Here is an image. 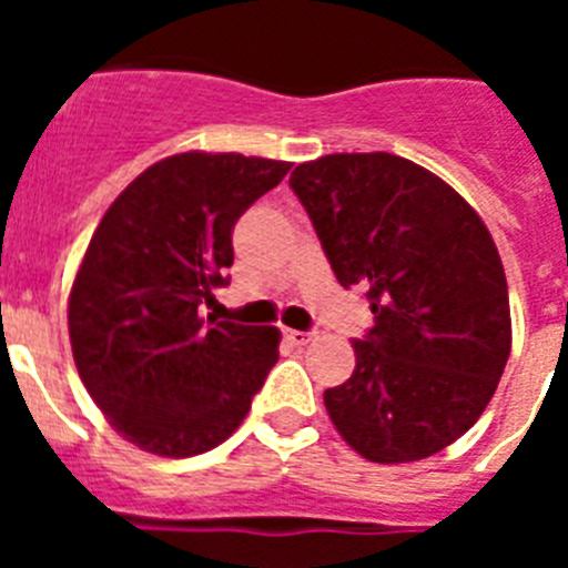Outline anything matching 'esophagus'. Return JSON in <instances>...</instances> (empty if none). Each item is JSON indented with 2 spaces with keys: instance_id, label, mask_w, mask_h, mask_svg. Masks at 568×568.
I'll return each instance as SVG.
<instances>
[{
  "instance_id": "1",
  "label": "esophagus",
  "mask_w": 568,
  "mask_h": 568,
  "mask_svg": "<svg viewBox=\"0 0 568 568\" xmlns=\"http://www.w3.org/2000/svg\"><path fill=\"white\" fill-rule=\"evenodd\" d=\"M284 338H287L293 346H307L310 341H313V333H301V329H287V333H284Z\"/></svg>"
}]
</instances>
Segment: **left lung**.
Masks as SVG:
<instances>
[{
  "label": "left lung",
  "instance_id": "8db88e82",
  "mask_svg": "<svg viewBox=\"0 0 568 568\" xmlns=\"http://www.w3.org/2000/svg\"><path fill=\"white\" fill-rule=\"evenodd\" d=\"M290 187L341 287L358 284L375 315L349 381L324 393L335 429L373 464L440 453L480 418L511 349L489 230L438 175L393 153L321 155Z\"/></svg>",
  "mask_w": 568,
  "mask_h": 568
}]
</instances>
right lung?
I'll use <instances>...</instances> for the list:
<instances>
[{
	"mask_svg": "<svg viewBox=\"0 0 568 568\" xmlns=\"http://www.w3.org/2000/svg\"><path fill=\"white\" fill-rule=\"evenodd\" d=\"M290 168L241 153L170 155L124 187L90 239L68 304L73 361L110 426L144 453H210L278 361V329L204 310L230 284L235 222Z\"/></svg>",
	"mask_w": 568,
	"mask_h": 568,
	"instance_id": "obj_1",
	"label": "right lung"
}]
</instances>
